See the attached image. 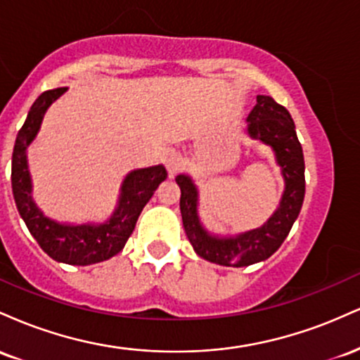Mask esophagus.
Returning a JSON list of instances; mask_svg holds the SVG:
<instances>
[{
	"label": "esophagus",
	"mask_w": 360,
	"mask_h": 360,
	"mask_svg": "<svg viewBox=\"0 0 360 360\" xmlns=\"http://www.w3.org/2000/svg\"><path fill=\"white\" fill-rule=\"evenodd\" d=\"M181 164H183V159H181V155L177 154V152H167V154L164 155V166H166L171 177L177 174V171L181 169Z\"/></svg>",
	"instance_id": "esophagus-1"
}]
</instances>
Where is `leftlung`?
Returning <instances> with one entry per match:
<instances>
[{
	"label": "left lung",
	"mask_w": 360,
	"mask_h": 360,
	"mask_svg": "<svg viewBox=\"0 0 360 360\" xmlns=\"http://www.w3.org/2000/svg\"><path fill=\"white\" fill-rule=\"evenodd\" d=\"M247 122L250 137L262 140L274 148L286 181L278 212L266 225L235 238L212 237L198 220V191L193 181L184 174L176 177V183L181 188L179 208L188 240L200 257L220 266L243 267L271 257L288 237L304 200L303 148L296 137L295 122L289 111L271 96L259 94L257 105L250 111Z\"/></svg>",
	"instance_id": "left-lung-1"
}]
</instances>
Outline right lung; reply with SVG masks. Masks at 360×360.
Instances as JSON below:
<instances>
[{
  "label": "right lung",
  "mask_w": 360,
  "mask_h": 360,
  "mask_svg": "<svg viewBox=\"0 0 360 360\" xmlns=\"http://www.w3.org/2000/svg\"><path fill=\"white\" fill-rule=\"evenodd\" d=\"M64 91L65 88L44 91L28 111V117L16 135L11 157V188L16 208L45 254L57 262L89 266L113 257L125 247L143 206L166 179L167 171L164 166H154L130 172L123 181L118 210L105 225H60L44 217L32 201V184L25 150L35 139L44 113Z\"/></svg>",
  "instance_id": "1"
}]
</instances>
